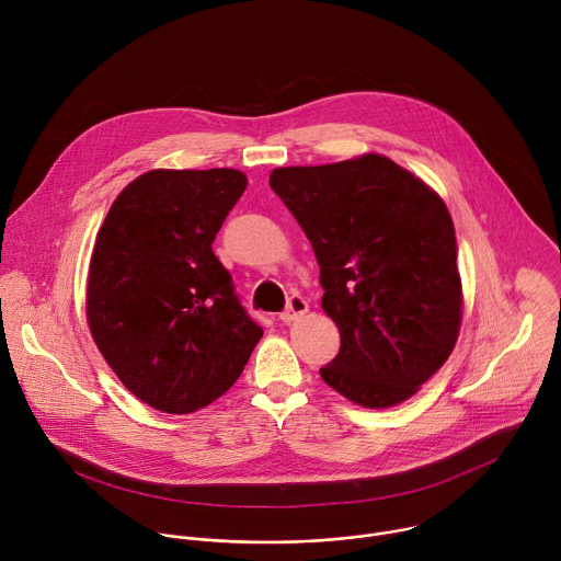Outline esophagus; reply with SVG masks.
I'll return each mask as SVG.
<instances>
[{
    "label": "esophagus",
    "mask_w": 561,
    "mask_h": 561,
    "mask_svg": "<svg viewBox=\"0 0 561 561\" xmlns=\"http://www.w3.org/2000/svg\"><path fill=\"white\" fill-rule=\"evenodd\" d=\"M306 312H308V301L304 297H299V295H293L288 299V304H286V310L279 312V319H282L284 324H290V322H295V319H299Z\"/></svg>",
    "instance_id": "obj_1"
}]
</instances>
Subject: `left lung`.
Segmentation results:
<instances>
[{
    "instance_id": "left-lung-1",
    "label": "left lung",
    "mask_w": 561,
    "mask_h": 561,
    "mask_svg": "<svg viewBox=\"0 0 561 561\" xmlns=\"http://www.w3.org/2000/svg\"><path fill=\"white\" fill-rule=\"evenodd\" d=\"M319 264L322 308L340 329L319 368L351 402L413 397L455 348L461 324L457 239L442 197L383 154L271 173Z\"/></svg>"
}]
</instances>
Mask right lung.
Returning a JSON list of instances; mask_svg holds the SVG:
<instances>
[{"label":"right lung","mask_w":561,"mask_h":561,"mask_svg":"<svg viewBox=\"0 0 561 561\" xmlns=\"http://www.w3.org/2000/svg\"><path fill=\"white\" fill-rule=\"evenodd\" d=\"M247 184L232 169L148 171L98 232L89 327L122 383L157 411L186 415L215 402L264 335L213 253Z\"/></svg>","instance_id":"right-lung-1"}]
</instances>
